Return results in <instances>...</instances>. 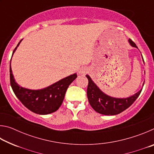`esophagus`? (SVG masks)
I'll use <instances>...</instances> for the list:
<instances>
[{"instance_id": "esophagus-1", "label": "esophagus", "mask_w": 154, "mask_h": 154, "mask_svg": "<svg viewBox=\"0 0 154 154\" xmlns=\"http://www.w3.org/2000/svg\"><path fill=\"white\" fill-rule=\"evenodd\" d=\"M88 72V70H87V69H81L80 71H79V73L81 74V75H84V74H85L86 73V72Z\"/></svg>"}]
</instances>
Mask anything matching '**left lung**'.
I'll use <instances>...</instances> for the list:
<instances>
[{
    "instance_id": "8db88e82",
    "label": "left lung",
    "mask_w": 154,
    "mask_h": 154,
    "mask_svg": "<svg viewBox=\"0 0 154 154\" xmlns=\"http://www.w3.org/2000/svg\"><path fill=\"white\" fill-rule=\"evenodd\" d=\"M128 41L132 47L138 48L136 44L130 38ZM86 77L88 79L87 96L89 103L97 113L106 116L118 115L126 110L133 104L142 91L140 90L133 96L126 98H113L103 93L94 83L89 75H87Z\"/></svg>"
}]
</instances>
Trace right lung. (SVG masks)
<instances>
[{
	"instance_id": "right-lung-1",
	"label": "right lung",
	"mask_w": 154,
	"mask_h": 154,
	"mask_svg": "<svg viewBox=\"0 0 154 154\" xmlns=\"http://www.w3.org/2000/svg\"><path fill=\"white\" fill-rule=\"evenodd\" d=\"M22 40L15 48L13 54ZM77 77V74L75 73L43 89L29 90L20 87L15 82L10 64V83L15 96L27 109L39 115L49 114L58 110L63 102L68 87Z\"/></svg>"
}]
</instances>
